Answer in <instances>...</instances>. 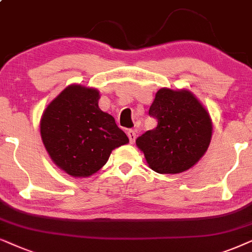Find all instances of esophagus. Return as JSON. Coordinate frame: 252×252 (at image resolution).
<instances>
[{
	"mask_svg": "<svg viewBox=\"0 0 252 252\" xmlns=\"http://www.w3.org/2000/svg\"><path fill=\"white\" fill-rule=\"evenodd\" d=\"M126 135H128V137H129V142L131 143V144H133L135 143V140H136V131L135 130H128V132H126Z\"/></svg>",
	"mask_w": 252,
	"mask_h": 252,
	"instance_id": "1",
	"label": "esophagus"
}]
</instances>
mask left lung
Segmentation results:
<instances>
[{
	"instance_id": "8db88e82",
	"label": "left lung",
	"mask_w": 252,
	"mask_h": 252,
	"mask_svg": "<svg viewBox=\"0 0 252 252\" xmlns=\"http://www.w3.org/2000/svg\"><path fill=\"white\" fill-rule=\"evenodd\" d=\"M149 115L158 126L136 139L150 168L179 174L191 168L209 149L212 137L210 114L188 90L160 89Z\"/></svg>"
}]
</instances>
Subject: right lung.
I'll use <instances>...</instances> for the list:
<instances>
[{
  "label": "right lung",
  "instance_id": "add662e5",
  "mask_svg": "<svg viewBox=\"0 0 252 252\" xmlns=\"http://www.w3.org/2000/svg\"><path fill=\"white\" fill-rule=\"evenodd\" d=\"M99 91L72 84L43 110L40 133L56 166L73 177H89L105 166L112 151L129 143L108 113Z\"/></svg>",
  "mask_w": 252,
  "mask_h": 252
}]
</instances>
